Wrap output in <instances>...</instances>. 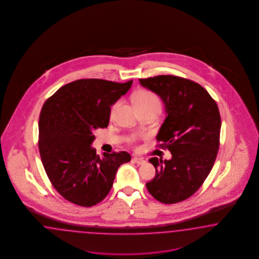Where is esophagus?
<instances>
[{
  "mask_svg": "<svg viewBox=\"0 0 259 259\" xmlns=\"http://www.w3.org/2000/svg\"><path fill=\"white\" fill-rule=\"evenodd\" d=\"M133 161L138 165L145 164L146 163V160L141 158V157H134Z\"/></svg>",
  "mask_w": 259,
  "mask_h": 259,
  "instance_id": "obj_1",
  "label": "esophagus"
}]
</instances>
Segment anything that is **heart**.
<instances>
[{"label": "heart", "mask_w": 259, "mask_h": 259, "mask_svg": "<svg viewBox=\"0 0 259 259\" xmlns=\"http://www.w3.org/2000/svg\"><path fill=\"white\" fill-rule=\"evenodd\" d=\"M134 103L137 106L138 109L141 108H153V109H157L159 111L160 109V100L157 97V95L155 94L154 92L146 90V89H141L140 91H138L135 96H134ZM118 103H115L112 106L111 113L113 114V112L116 109ZM136 141V138L132 137L130 138L129 141L134 142Z\"/></svg>", "instance_id": "obj_1"}]
</instances>
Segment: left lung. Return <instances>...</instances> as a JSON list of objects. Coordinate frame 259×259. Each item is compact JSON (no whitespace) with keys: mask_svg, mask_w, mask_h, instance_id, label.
Listing matches in <instances>:
<instances>
[{"mask_svg":"<svg viewBox=\"0 0 259 259\" xmlns=\"http://www.w3.org/2000/svg\"><path fill=\"white\" fill-rule=\"evenodd\" d=\"M140 82L164 102L167 116L157 146L172 154L170 160L150 158L156 176L146 187L157 201L178 203L193 196L212 170L220 148L219 106L205 88L188 78L159 75Z\"/></svg>","mask_w":259,"mask_h":259,"instance_id":"obj_1","label":"left lung"}]
</instances>
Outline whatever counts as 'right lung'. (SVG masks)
I'll use <instances>...</instances> for the list:
<instances>
[{"label":"right lung","instance_id":"obj_1","mask_svg":"<svg viewBox=\"0 0 259 259\" xmlns=\"http://www.w3.org/2000/svg\"><path fill=\"white\" fill-rule=\"evenodd\" d=\"M132 82L81 78L61 87L42 105L38 141L41 162L53 187L72 203L91 207L101 202L118 167L131 160L125 151L100 157L91 144L95 130L108 126L111 105Z\"/></svg>","mask_w":259,"mask_h":259}]
</instances>
